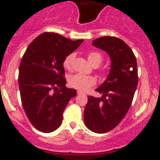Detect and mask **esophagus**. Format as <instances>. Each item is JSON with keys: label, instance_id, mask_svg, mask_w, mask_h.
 I'll return each instance as SVG.
<instances>
[{"label": "esophagus", "instance_id": "obj_1", "mask_svg": "<svg viewBox=\"0 0 160 160\" xmlns=\"http://www.w3.org/2000/svg\"><path fill=\"white\" fill-rule=\"evenodd\" d=\"M77 94H78V95H85V96H86V94H85L83 92L80 91V90H78V91H77Z\"/></svg>", "mask_w": 160, "mask_h": 160}]
</instances>
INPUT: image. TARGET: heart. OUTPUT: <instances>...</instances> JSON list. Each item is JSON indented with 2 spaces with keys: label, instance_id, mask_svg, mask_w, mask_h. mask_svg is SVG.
<instances>
[{
  "label": "heart",
  "instance_id": "1",
  "mask_svg": "<svg viewBox=\"0 0 160 160\" xmlns=\"http://www.w3.org/2000/svg\"><path fill=\"white\" fill-rule=\"evenodd\" d=\"M75 54L70 53L65 57L63 60V67L67 70H70L72 67V61H73ZM88 61L90 63L101 64L102 62V56L97 52H90L88 55ZM95 79L90 76H87L84 74L77 73L71 76L69 79V83L71 87L80 90H86L89 89L91 86L95 83Z\"/></svg>",
  "mask_w": 160,
  "mask_h": 160
}]
</instances>
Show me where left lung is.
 Wrapping results in <instances>:
<instances>
[{
	"label": "left lung",
	"mask_w": 160,
	"mask_h": 160,
	"mask_svg": "<svg viewBox=\"0 0 160 160\" xmlns=\"http://www.w3.org/2000/svg\"><path fill=\"white\" fill-rule=\"evenodd\" d=\"M92 45L108 53L111 68L96 89L102 97H88L83 120L90 131L104 133L115 128L129 110L138 85L137 62L131 48L118 38L101 37Z\"/></svg>",
	"instance_id": "obj_1"
}]
</instances>
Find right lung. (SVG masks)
Here are the masks:
<instances>
[{
  "mask_svg": "<svg viewBox=\"0 0 160 160\" xmlns=\"http://www.w3.org/2000/svg\"><path fill=\"white\" fill-rule=\"evenodd\" d=\"M83 42L45 32L31 42L22 57L18 74L22 106L31 123L40 132L57 129L67 104L77 95L75 89L66 88L63 60Z\"/></svg>",
  "mask_w": 160,
  "mask_h": 160,
  "instance_id": "add662e5",
  "label": "right lung"
}]
</instances>
